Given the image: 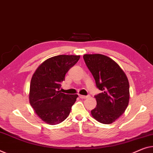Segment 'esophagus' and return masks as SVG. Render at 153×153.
Returning a JSON list of instances; mask_svg holds the SVG:
<instances>
[{
    "instance_id": "34e87169",
    "label": "esophagus",
    "mask_w": 153,
    "mask_h": 153,
    "mask_svg": "<svg viewBox=\"0 0 153 153\" xmlns=\"http://www.w3.org/2000/svg\"><path fill=\"white\" fill-rule=\"evenodd\" d=\"M79 96L80 98H87L89 97L88 96H84V95H80V94H79Z\"/></svg>"
}]
</instances>
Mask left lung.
<instances>
[{
  "label": "left lung",
  "mask_w": 153,
  "mask_h": 153,
  "mask_svg": "<svg viewBox=\"0 0 153 153\" xmlns=\"http://www.w3.org/2000/svg\"><path fill=\"white\" fill-rule=\"evenodd\" d=\"M85 63L102 92L95 95L97 105L91 111L96 120L111 124L121 116L129 102V83L118 64L100 54L84 55Z\"/></svg>",
  "instance_id": "1"
}]
</instances>
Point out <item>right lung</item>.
I'll return each instance as SVG.
<instances>
[{
  "label": "right lung",
  "instance_id": "add662e5",
  "mask_svg": "<svg viewBox=\"0 0 153 153\" xmlns=\"http://www.w3.org/2000/svg\"><path fill=\"white\" fill-rule=\"evenodd\" d=\"M77 55H57L49 58L37 68L30 84L29 102L40 118L48 124H57L69 116L77 94L59 91L65 75L76 64Z\"/></svg>",
  "mask_w": 153,
  "mask_h": 153
}]
</instances>
